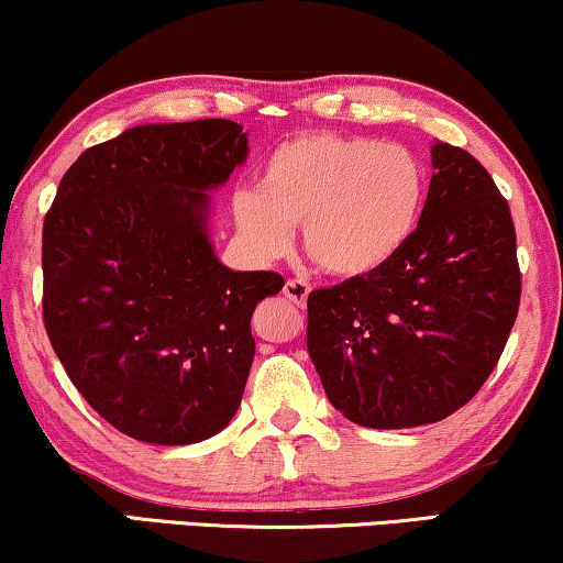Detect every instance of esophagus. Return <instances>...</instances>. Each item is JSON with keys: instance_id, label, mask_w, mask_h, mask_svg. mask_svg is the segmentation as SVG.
Listing matches in <instances>:
<instances>
[{"instance_id": "obj_1", "label": "esophagus", "mask_w": 563, "mask_h": 563, "mask_svg": "<svg viewBox=\"0 0 563 563\" xmlns=\"http://www.w3.org/2000/svg\"><path fill=\"white\" fill-rule=\"evenodd\" d=\"M307 295H310V284L305 279H289L284 284V297L291 299V302L302 307L307 302Z\"/></svg>"}]
</instances>
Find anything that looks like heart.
Returning <instances> with one entry per match:
<instances>
[{"label": "heart", "mask_w": 563, "mask_h": 563, "mask_svg": "<svg viewBox=\"0 0 563 563\" xmlns=\"http://www.w3.org/2000/svg\"><path fill=\"white\" fill-rule=\"evenodd\" d=\"M426 199L418 156L368 137L299 135L272 151L256 191L233 197L238 230L261 258L282 256L291 228L302 249L335 276H364L410 241Z\"/></svg>", "instance_id": "1"}]
</instances>
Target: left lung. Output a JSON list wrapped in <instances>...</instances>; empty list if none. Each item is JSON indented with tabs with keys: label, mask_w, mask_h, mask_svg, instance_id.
I'll use <instances>...</instances> for the list:
<instances>
[{
	"label": "left lung",
	"mask_w": 563,
	"mask_h": 563,
	"mask_svg": "<svg viewBox=\"0 0 563 563\" xmlns=\"http://www.w3.org/2000/svg\"><path fill=\"white\" fill-rule=\"evenodd\" d=\"M433 168L397 256L307 297V351L325 395L366 428L428 426L464 407L518 318L510 205L464 148L435 143Z\"/></svg>",
	"instance_id": "8db88e82"
}]
</instances>
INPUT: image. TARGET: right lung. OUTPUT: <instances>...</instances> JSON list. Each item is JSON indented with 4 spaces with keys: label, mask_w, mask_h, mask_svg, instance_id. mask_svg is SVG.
<instances>
[{
    "label": "right lung",
    "mask_w": 563,
    "mask_h": 563,
    "mask_svg": "<svg viewBox=\"0 0 563 563\" xmlns=\"http://www.w3.org/2000/svg\"><path fill=\"white\" fill-rule=\"evenodd\" d=\"M245 153L233 120L130 128L74 161L43 220L45 333L79 395L135 441H205L241 405L253 310L284 287L222 266L207 235V189Z\"/></svg>",
    "instance_id": "right-lung-1"
}]
</instances>
